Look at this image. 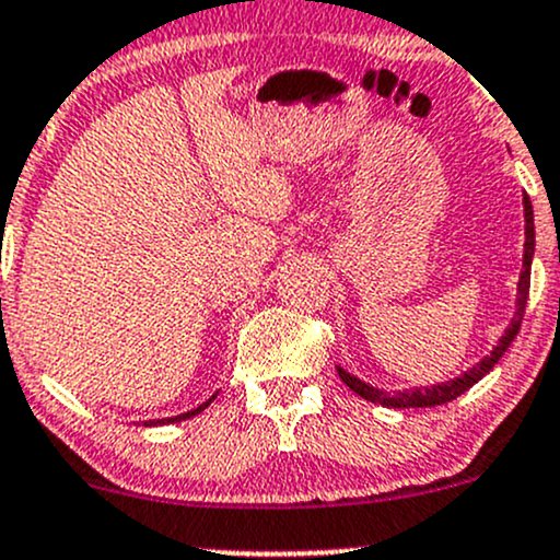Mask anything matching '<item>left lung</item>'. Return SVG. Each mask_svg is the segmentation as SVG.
Instances as JSON below:
<instances>
[{
	"label": "left lung",
	"mask_w": 560,
	"mask_h": 560,
	"mask_svg": "<svg viewBox=\"0 0 560 560\" xmlns=\"http://www.w3.org/2000/svg\"><path fill=\"white\" fill-rule=\"evenodd\" d=\"M524 236H526L524 268H521V276H518V298H515V313H513V318H510L505 335L500 337V342H497V346L491 348V353L483 355L476 366H470V370L465 374H459V377L446 380V383L430 385V388H409V390H390V393L374 388V385L364 383V380H359L355 374H350L342 370V366H337V374H340L342 383H346L348 388L355 393V396L366 398V401H372V404H383V407H390V409H420V407H441V404H450L457 396H463L465 390H470L478 380L487 377V374L494 370L497 361L505 355V350L510 348V342L515 340V335H518L521 322H524L526 300H529L532 257H534V210H532L529 196L526 194H524Z\"/></svg>",
	"instance_id": "left-lung-1"
}]
</instances>
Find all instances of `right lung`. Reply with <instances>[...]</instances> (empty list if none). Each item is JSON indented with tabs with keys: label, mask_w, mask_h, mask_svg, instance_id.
Wrapping results in <instances>:
<instances>
[{
	"label": "right lung",
	"mask_w": 560,
	"mask_h": 560,
	"mask_svg": "<svg viewBox=\"0 0 560 560\" xmlns=\"http://www.w3.org/2000/svg\"><path fill=\"white\" fill-rule=\"evenodd\" d=\"M214 398H218V393H214L212 398H207L205 404H199V407H196V409L183 411V415H175V417H162V420H143V425L145 428H156V425H170V422H183V420H188V417H194V415H199V411H205L214 401Z\"/></svg>",
	"instance_id": "add662e5"
}]
</instances>
